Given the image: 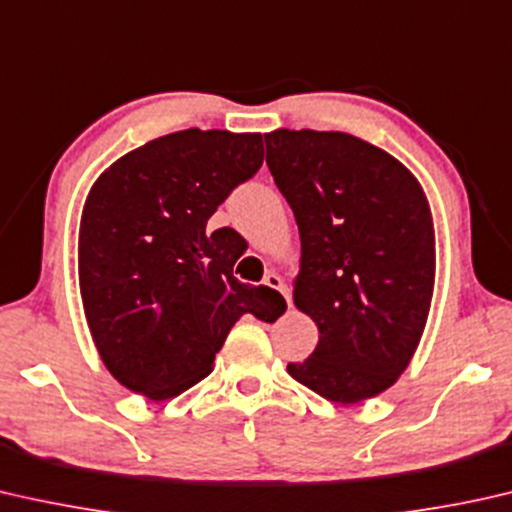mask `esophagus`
Wrapping results in <instances>:
<instances>
[{"label":"esophagus","mask_w":512,"mask_h":512,"mask_svg":"<svg viewBox=\"0 0 512 512\" xmlns=\"http://www.w3.org/2000/svg\"><path fill=\"white\" fill-rule=\"evenodd\" d=\"M263 284H265V286H270V288H274V291H279L281 295H284L286 302H288V307H291V293H288V288H286V284H284V279H281L279 274L268 272V274H265Z\"/></svg>","instance_id":"34e87169"}]
</instances>
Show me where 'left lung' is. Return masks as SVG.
I'll list each match as a JSON object with an SVG mask.
<instances>
[{
  "mask_svg": "<svg viewBox=\"0 0 512 512\" xmlns=\"http://www.w3.org/2000/svg\"><path fill=\"white\" fill-rule=\"evenodd\" d=\"M268 166L300 231L293 302L318 344L288 374L335 404L395 383L425 332L436 277L429 201L418 177L344 131L265 133Z\"/></svg>",
  "mask_w": 512,
  "mask_h": 512,
  "instance_id": "obj_1",
  "label": "left lung"
}]
</instances>
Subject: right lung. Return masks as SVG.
Masks as SVG:
<instances>
[{
    "label": "right lung",
    "mask_w": 512,
    "mask_h": 512,
    "mask_svg": "<svg viewBox=\"0 0 512 512\" xmlns=\"http://www.w3.org/2000/svg\"><path fill=\"white\" fill-rule=\"evenodd\" d=\"M261 164V133L184 129L96 177L80 217V298L103 365L127 390L177 397L212 372L244 314L268 316L277 291L233 277L238 233L207 228Z\"/></svg>",
    "instance_id": "add662e5"
}]
</instances>
